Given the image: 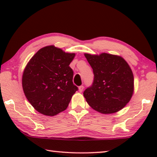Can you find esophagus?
<instances>
[{
    "label": "esophagus",
    "mask_w": 157,
    "mask_h": 157,
    "mask_svg": "<svg viewBox=\"0 0 157 157\" xmlns=\"http://www.w3.org/2000/svg\"><path fill=\"white\" fill-rule=\"evenodd\" d=\"M83 90H84V86L81 85V86H79V92H82L83 91Z\"/></svg>",
    "instance_id": "34e87169"
}]
</instances>
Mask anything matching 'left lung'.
Masks as SVG:
<instances>
[{
	"label": "left lung",
	"mask_w": 157,
	"mask_h": 157,
	"mask_svg": "<svg viewBox=\"0 0 157 157\" xmlns=\"http://www.w3.org/2000/svg\"><path fill=\"white\" fill-rule=\"evenodd\" d=\"M84 56L94 75L91 86L83 94L86 102L102 113H113L122 109L134 91V75L128 63L121 57L107 53Z\"/></svg>",
	"instance_id": "1"
}]
</instances>
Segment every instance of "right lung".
Listing matches in <instances>:
<instances>
[{"instance_id":"right-lung-1","label":"right lung","mask_w":157,"mask_h":157,"mask_svg":"<svg viewBox=\"0 0 157 157\" xmlns=\"http://www.w3.org/2000/svg\"><path fill=\"white\" fill-rule=\"evenodd\" d=\"M74 57L75 53L49 46L39 50L28 63L23 74V89L38 112L52 116L67 108L78 90L69 66Z\"/></svg>"}]
</instances>
